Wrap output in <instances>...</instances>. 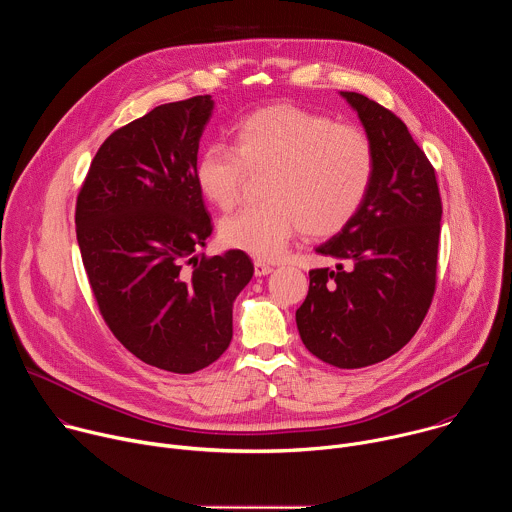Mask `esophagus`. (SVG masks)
Segmentation results:
<instances>
[{"label": "esophagus", "instance_id": "esophagus-1", "mask_svg": "<svg viewBox=\"0 0 512 512\" xmlns=\"http://www.w3.org/2000/svg\"><path fill=\"white\" fill-rule=\"evenodd\" d=\"M273 271V267L265 261H255V275L261 277V275H269Z\"/></svg>", "mask_w": 512, "mask_h": 512}]
</instances>
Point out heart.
I'll return each instance as SVG.
<instances>
[{"label":"heart","mask_w":512,"mask_h":512,"mask_svg":"<svg viewBox=\"0 0 512 512\" xmlns=\"http://www.w3.org/2000/svg\"><path fill=\"white\" fill-rule=\"evenodd\" d=\"M375 148L356 125L291 105L259 109L233 131V148L210 143L194 182L216 208L231 210L247 172H267L263 204L221 223V241L257 259H275L296 233L312 239L344 231L375 180Z\"/></svg>","instance_id":"obj_1"}]
</instances>
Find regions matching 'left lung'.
<instances>
[{"label":"left lung","instance_id":"1","mask_svg":"<svg viewBox=\"0 0 512 512\" xmlns=\"http://www.w3.org/2000/svg\"><path fill=\"white\" fill-rule=\"evenodd\" d=\"M375 148V180L350 225L316 253L296 312L306 348L338 369H360L401 350L421 326L437 281L442 198L435 170L407 125L360 93H340Z\"/></svg>","mask_w":512,"mask_h":512}]
</instances>
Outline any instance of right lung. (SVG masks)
Returning <instances> with one entry per match:
<instances>
[{"label":"right lung","mask_w":512,"mask_h":512,"mask_svg":"<svg viewBox=\"0 0 512 512\" xmlns=\"http://www.w3.org/2000/svg\"><path fill=\"white\" fill-rule=\"evenodd\" d=\"M210 95L166 103L113 131L77 196V241L113 336L156 369L190 375L229 348L245 251L196 255L212 233L194 182Z\"/></svg>","instance_id":"add662e5"}]
</instances>
